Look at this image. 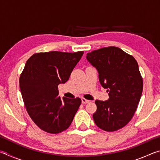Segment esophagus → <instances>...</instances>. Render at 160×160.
<instances>
[{"label": "esophagus", "mask_w": 160, "mask_h": 160, "mask_svg": "<svg viewBox=\"0 0 160 160\" xmlns=\"http://www.w3.org/2000/svg\"><path fill=\"white\" fill-rule=\"evenodd\" d=\"M81 100H82V104H88V103L90 102V101H89V100L86 99H85V98H82V99H81Z\"/></svg>", "instance_id": "1"}]
</instances>
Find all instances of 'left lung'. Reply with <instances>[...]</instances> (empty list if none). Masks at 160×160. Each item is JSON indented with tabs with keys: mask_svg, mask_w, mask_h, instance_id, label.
I'll return each instance as SVG.
<instances>
[{
	"mask_svg": "<svg viewBox=\"0 0 160 160\" xmlns=\"http://www.w3.org/2000/svg\"><path fill=\"white\" fill-rule=\"evenodd\" d=\"M86 58L96 68L99 82L109 97L107 101H95L94 123L104 131H117L131 120L141 97L143 82L138 64L116 47L94 50L87 53Z\"/></svg>",
	"mask_w": 160,
	"mask_h": 160,
	"instance_id": "1",
	"label": "left lung"
}]
</instances>
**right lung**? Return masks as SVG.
Returning a JSON list of instances; mask_svg holds the SVG:
<instances>
[{
	"mask_svg": "<svg viewBox=\"0 0 160 160\" xmlns=\"http://www.w3.org/2000/svg\"><path fill=\"white\" fill-rule=\"evenodd\" d=\"M83 53H37L26 62L20 77L22 97L28 114L43 131L58 133L68 128L73 120L81 99L61 98L58 86L68 80Z\"/></svg>",
	"mask_w": 160,
	"mask_h": 160,
	"instance_id": "obj_1",
	"label": "right lung"
}]
</instances>
